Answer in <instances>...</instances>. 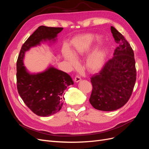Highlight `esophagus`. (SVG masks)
Listing matches in <instances>:
<instances>
[{
  "instance_id": "34e87169",
  "label": "esophagus",
  "mask_w": 149,
  "mask_h": 149,
  "mask_svg": "<svg viewBox=\"0 0 149 149\" xmlns=\"http://www.w3.org/2000/svg\"><path fill=\"white\" fill-rule=\"evenodd\" d=\"M81 80V78L79 76H76L75 78H74V81L76 83H78L79 81H80Z\"/></svg>"
}]
</instances>
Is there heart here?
Instances as JSON below:
<instances>
[{
	"mask_svg": "<svg viewBox=\"0 0 149 149\" xmlns=\"http://www.w3.org/2000/svg\"><path fill=\"white\" fill-rule=\"evenodd\" d=\"M100 37L93 34H86L76 37L73 39L72 52L68 48L63 51L65 59L73 68L78 66V61L76 58L84 55L91 50ZM106 50L104 47H98L90 54L86 61V68L90 71H97L101 70L105 63Z\"/></svg>",
	"mask_w": 149,
	"mask_h": 149,
	"instance_id": "b5f03b06",
	"label": "heart"
}]
</instances>
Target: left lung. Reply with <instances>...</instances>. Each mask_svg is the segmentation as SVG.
Segmentation results:
<instances>
[{
    "mask_svg": "<svg viewBox=\"0 0 149 149\" xmlns=\"http://www.w3.org/2000/svg\"><path fill=\"white\" fill-rule=\"evenodd\" d=\"M111 30L118 44L114 57L91 78L93 89L89 102L95 109L103 111H114L124 106L132 95L136 81L132 47L114 26H111Z\"/></svg>",
    "mask_w": 149,
    "mask_h": 149,
    "instance_id": "left-lung-1",
    "label": "left lung"
}]
</instances>
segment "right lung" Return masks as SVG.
I'll list each match as a JSON object with an SVG mask.
<instances>
[{"mask_svg": "<svg viewBox=\"0 0 149 149\" xmlns=\"http://www.w3.org/2000/svg\"><path fill=\"white\" fill-rule=\"evenodd\" d=\"M63 28L40 26L22 45L17 61V87L22 100L33 113L46 117L60 111L65 90L73 81L65 72L50 67L43 73L30 74L24 66L26 51L47 40H55Z\"/></svg>", "mask_w": 149, "mask_h": 149, "instance_id": "1", "label": "right lung"}]
</instances>
